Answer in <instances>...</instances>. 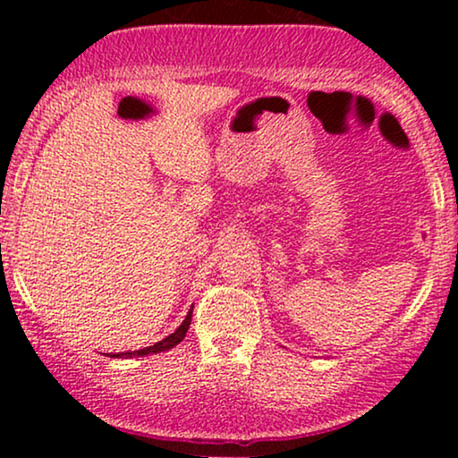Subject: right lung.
<instances>
[{"mask_svg":"<svg viewBox=\"0 0 458 458\" xmlns=\"http://www.w3.org/2000/svg\"><path fill=\"white\" fill-rule=\"evenodd\" d=\"M191 310H193V306L190 309V312H187V317H185V321L179 325L177 329L173 331L171 335H166L165 340H160V342H156L154 346H148V348H141V350H133V352H116V354H108V356H112V359H133V356H148V354H158V352H166V350H171V348H174L177 346V344L183 340L185 337V334H187V329H190V323H191Z\"/></svg>","mask_w":458,"mask_h":458,"instance_id":"add662e5","label":"right lung"}]
</instances>
